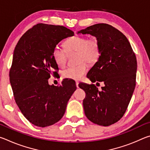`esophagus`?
<instances>
[{
	"mask_svg": "<svg viewBox=\"0 0 150 150\" xmlns=\"http://www.w3.org/2000/svg\"><path fill=\"white\" fill-rule=\"evenodd\" d=\"M76 87H77V88L79 87V82H77V81L76 82Z\"/></svg>",
	"mask_w": 150,
	"mask_h": 150,
	"instance_id": "esophagus-1",
	"label": "esophagus"
}]
</instances>
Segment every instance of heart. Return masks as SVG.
I'll list each match as a JSON object with an SVG mask.
<instances>
[{"instance_id": "b5f03b06", "label": "heart", "mask_w": 150, "mask_h": 150, "mask_svg": "<svg viewBox=\"0 0 150 150\" xmlns=\"http://www.w3.org/2000/svg\"><path fill=\"white\" fill-rule=\"evenodd\" d=\"M65 50L58 46L55 47L52 52L53 59L59 67H64L67 61V54L77 52V62L75 67H70L63 70L62 77L63 79L79 80L88 71V64H94L100 55V42L96 38H87L81 35H74L65 41Z\"/></svg>"}]
</instances>
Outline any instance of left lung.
I'll use <instances>...</instances> for the list:
<instances>
[{
    "label": "left lung",
    "mask_w": 150,
    "mask_h": 150,
    "mask_svg": "<svg viewBox=\"0 0 150 150\" xmlns=\"http://www.w3.org/2000/svg\"><path fill=\"white\" fill-rule=\"evenodd\" d=\"M79 33L93 35L100 42V57L87 77L93 83L105 85L101 91L93 84L79 85L86 93L83 101L85 114L92 122L108 126L120 120L132 96L136 86V55L127 38L110 25L96 24Z\"/></svg>",
    "instance_id": "obj_1"
}]
</instances>
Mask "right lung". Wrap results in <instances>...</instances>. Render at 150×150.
Listing matches in <instances>:
<instances>
[{
	"instance_id": "right-lung-1",
	"label": "right lung",
	"mask_w": 150,
	"mask_h": 150,
	"mask_svg": "<svg viewBox=\"0 0 150 150\" xmlns=\"http://www.w3.org/2000/svg\"><path fill=\"white\" fill-rule=\"evenodd\" d=\"M73 35L74 32L63 26L38 24L20 38L15 47L10 82L16 105L35 126L46 127L60 120L77 88L66 81L60 86L48 83L51 75L57 74L52 70H58L53 50Z\"/></svg>"
}]
</instances>
